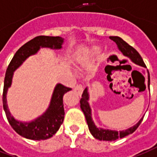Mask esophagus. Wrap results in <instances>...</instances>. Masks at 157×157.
<instances>
[{
	"label": "esophagus",
	"mask_w": 157,
	"mask_h": 157,
	"mask_svg": "<svg viewBox=\"0 0 157 157\" xmlns=\"http://www.w3.org/2000/svg\"><path fill=\"white\" fill-rule=\"evenodd\" d=\"M74 91H75L77 94L81 95V94H82V92H83V86H82V85H77V86H75Z\"/></svg>",
	"instance_id": "1"
}]
</instances>
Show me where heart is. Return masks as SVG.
Here are the masks:
<instances>
[{"instance_id":"b5f03b06","label":"heart","mask_w":157,"mask_h":157,"mask_svg":"<svg viewBox=\"0 0 157 157\" xmlns=\"http://www.w3.org/2000/svg\"><path fill=\"white\" fill-rule=\"evenodd\" d=\"M100 52V48H98V47H94L93 49H92V51H91V54L92 55H96V54H98ZM86 59H81L79 60V63H78V68L79 69H81L82 66H83V64L86 63Z\"/></svg>"}]
</instances>
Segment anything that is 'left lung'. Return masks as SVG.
Wrapping results in <instances>:
<instances>
[{"instance_id":"obj_1","label":"left lung","mask_w":157,"mask_h":157,"mask_svg":"<svg viewBox=\"0 0 157 157\" xmlns=\"http://www.w3.org/2000/svg\"><path fill=\"white\" fill-rule=\"evenodd\" d=\"M109 38L117 43L119 50L123 53V55L128 57L136 64L140 65V66H143V67H146L145 63H144L143 59L141 58L140 53L137 52L132 46L128 44L121 37L110 36ZM148 87L150 89V75H148ZM88 99H89V94H88V91H87V87H86V89L83 91L82 98L80 100L81 109H82V110L84 113V115H85L86 123L88 125L90 132L92 133V135L94 136L95 139H97L98 140L114 141V140H117L118 139L124 138L126 136L129 135V134H131V133L134 132L136 129L139 128V126H140V123L143 121V117H142L140 120V121L136 125H134L133 127L128 128L127 130H124V131H119V132L118 131H115V130L98 128L95 126L94 121L92 119V111H91V108H90L89 104H88Z\"/></svg>"}]
</instances>
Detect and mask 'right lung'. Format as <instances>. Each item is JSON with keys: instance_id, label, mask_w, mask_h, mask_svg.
I'll return each instance as SVG.
<instances>
[{"instance_id": "right-lung-1", "label": "right lung", "mask_w": 157, "mask_h": 157, "mask_svg": "<svg viewBox=\"0 0 157 157\" xmlns=\"http://www.w3.org/2000/svg\"><path fill=\"white\" fill-rule=\"evenodd\" d=\"M63 42V39L59 36H39L35 37L17 50L6 69L2 95L3 109L12 128L24 138L33 140H48L55 134L63 123L64 118L63 95L65 93L71 91V88L64 86L62 84H57L52 94L50 105L46 112L32 121L22 122L16 120L11 115L6 105V92L12 84L13 72L27 58L36 54L40 48L61 49Z\"/></svg>"}]
</instances>
